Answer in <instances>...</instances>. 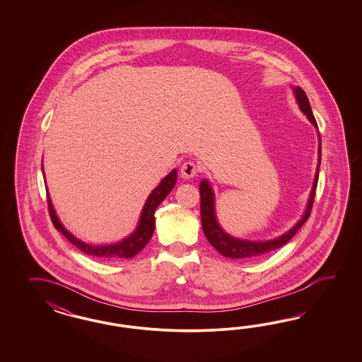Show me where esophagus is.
I'll return each mask as SVG.
<instances>
[{"mask_svg": "<svg viewBox=\"0 0 362 362\" xmlns=\"http://www.w3.org/2000/svg\"><path fill=\"white\" fill-rule=\"evenodd\" d=\"M197 173H199V168L194 162H185L180 168V174L185 179H191V177L197 176Z\"/></svg>", "mask_w": 362, "mask_h": 362, "instance_id": "obj_1", "label": "esophagus"}]
</instances>
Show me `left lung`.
I'll list each match as a JSON object with an SVG mask.
<instances>
[{
  "instance_id": "8db88e82",
  "label": "left lung",
  "mask_w": 362,
  "mask_h": 362,
  "mask_svg": "<svg viewBox=\"0 0 362 362\" xmlns=\"http://www.w3.org/2000/svg\"><path fill=\"white\" fill-rule=\"evenodd\" d=\"M293 95L296 98L297 105L300 110L307 115L309 122L317 129V122L313 117V112L310 109L309 100H308L305 91L298 86H292ZM320 163H321V139L318 135V159L317 168H316V175L313 180V186L309 194L308 199L307 209L304 211L301 219L297 221L296 224L289 230H286L283 235L271 239V240H245V239H239L233 238L230 233L221 228V226L216 218V211H215V194L212 186L207 179L200 182L199 191H200V216H202V227L203 232L209 241V244L221 253L224 257H230V259H244V260H253L263 257L265 255L272 252L274 250L283 247L288 241L291 240L297 233V230L303 227V224L307 221L310 209L313 206L315 200V194H316V187L318 182V170H320Z\"/></svg>"
}]
</instances>
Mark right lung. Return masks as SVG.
Instances as JSON below:
<instances>
[{"mask_svg":"<svg viewBox=\"0 0 362 362\" xmlns=\"http://www.w3.org/2000/svg\"><path fill=\"white\" fill-rule=\"evenodd\" d=\"M44 173V167H42ZM177 171L174 168L168 175L162 179V182L153 188L151 194L147 197L143 206L141 218L138 221L136 228L132 230L127 238L123 240L112 243V244H88L85 241L79 240L71 232L66 230L64 224L55 214L54 206L47 191V203H49V212L50 218L54 224L55 230H59L67 240L74 244L77 248L90 256H94L100 260H118V259H132L135 255L142 251L146 244L150 241L155 230V211L158 206L165 200V197L173 191L175 187Z\"/></svg>","mask_w":362,"mask_h":362,"instance_id":"right-lung-1","label":"right lung"}]
</instances>
